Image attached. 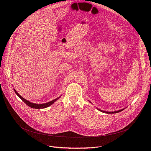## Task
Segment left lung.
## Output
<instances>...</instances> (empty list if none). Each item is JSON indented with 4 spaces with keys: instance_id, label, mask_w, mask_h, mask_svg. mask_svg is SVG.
Returning <instances> with one entry per match:
<instances>
[{
    "instance_id": "left-lung-1",
    "label": "left lung",
    "mask_w": 151,
    "mask_h": 151,
    "mask_svg": "<svg viewBox=\"0 0 151 151\" xmlns=\"http://www.w3.org/2000/svg\"><path fill=\"white\" fill-rule=\"evenodd\" d=\"M98 110H99V111L103 112V113H119L120 111H122L123 110H124V109H121V110H117V111H104V110H100L99 109H97Z\"/></svg>"
}]
</instances>
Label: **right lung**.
Instances as JSON below:
<instances>
[{"instance_id": "obj_1", "label": "right lung", "mask_w": 151, "mask_h": 151, "mask_svg": "<svg viewBox=\"0 0 151 151\" xmlns=\"http://www.w3.org/2000/svg\"><path fill=\"white\" fill-rule=\"evenodd\" d=\"M14 91L15 93L17 95V96L22 99V101L25 104H27L28 106H29V107H31V108H34V109H43V108H47V107H49V106L52 105L55 102H56L58 99H59L60 98V96H60L57 98L56 99H53V100H52V101H50V102H47V103L42 104H36L32 103V102H29V101H28L25 99L23 97H22V96L15 90V89H14Z\"/></svg>"}]
</instances>
